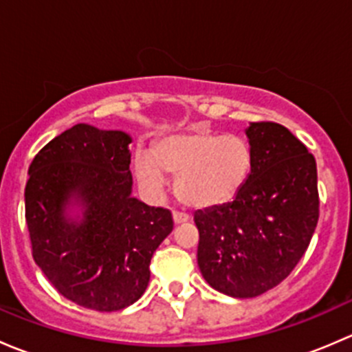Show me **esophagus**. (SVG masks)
<instances>
[{"instance_id": "1", "label": "esophagus", "mask_w": 352, "mask_h": 352, "mask_svg": "<svg viewBox=\"0 0 352 352\" xmlns=\"http://www.w3.org/2000/svg\"><path fill=\"white\" fill-rule=\"evenodd\" d=\"M186 221H189V214L180 211H173V223H175V225H180V223H186Z\"/></svg>"}]
</instances>
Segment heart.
<instances>
[{"label": "heart", "mask_w": 352, "mask_h": 352, "mask_svg": "<svg viewBox=\"0 0 352 352\" xmlns=\"http://www.w3.org/2000/svg\"><path fill=\"white\" fill-rule=\"evenodd\" d=\"M254 165L250 143L239 134H221L199 127L173 134L151 151H138L134 168L144 189L158 196L166 173L177 177L175 192L196 209L230 202L243 189Z\"/></svg>", "instance_id": "1"}]
</instances>
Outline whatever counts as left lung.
<instances>
[{
    "mask_svg": "<svg viewBox=\"0 0 352 352\" xmlns=\"http://www.w3.org/2000/svg\"><path fill=\"white\" fill-rule=\"evenodd\" d=\"M254 165L233 202L194 214L197 264L208 285L254 298L291 274L307 252L320 212L317 163L278 122L247 129Z\"/></svg>",
    "mask_w": 352,
    "mask_h": 352,
    "instance_id": "8db88e82",
    "label": "left lung"
}]
</instances>
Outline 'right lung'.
Segmentation results:
<instances>
[{
  "instance_id": "add662e5",
  "label": "right lung",
  "mask_w": 352,
  "mask_h": 352,
  "mask_svg": "<svg viewBox=\"0 0 352 352\" xmlns=\"http://www.w3.org/2000/svg\"><path fill=\"white\" fill-rule=\"evenodd\" d=\"M129 143L122 131L76 124L28 166L32 257L66 300L90 310L117 311L140 300L153 252L173 230L168 209L131 197ZM73 193L85 204L78 226L64 218Z\"/></svg>"
}]
</instances>
